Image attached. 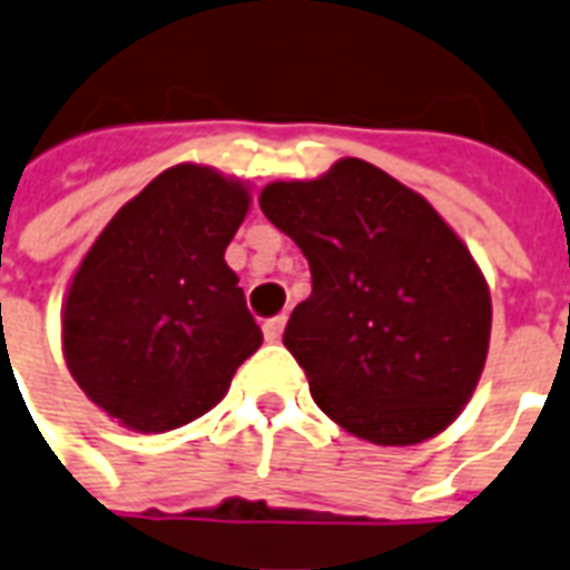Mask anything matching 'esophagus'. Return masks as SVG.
I'll return each instance as SVG.
<instances>
[{
	"label": "esophagus",
	"instance_id": "obj_1",
	"mask_svg": "<svg viewBox=\"0 0 570 570\" xmlns=\"http://www.w3.org/2000/svg\"><path fill=\"white\" fill-rule=\"evenodd\" d=\"M282 331H285V315H276V318L264 321V340L267 342H279Z\"/></svg>",
	"mask_w": 570,
	"mask_h": 570
}]
</instances>
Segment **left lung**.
<instances>
[{
	"mask_svg": "<svg viewBox=\"0 0 570 570\" xmlns=\"http://www.w3.org/2000/svg\"><path fill=\"white\" fill-rule=\"evenodd\" d=\"M261 209L309 261L285 348L321 412L375 444H417L460 414L490 348V291L426 200L363 158L269 183Z\"/></svg>",
	"mask_w": 570,
	"mask_h": 570,
	"instance_id": "8db88e82",
	"label": "left lung"
}]
</instances>
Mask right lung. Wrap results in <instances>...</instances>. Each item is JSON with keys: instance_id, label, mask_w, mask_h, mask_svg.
<instances>
[{"instance_id": "add662e5", "label": "right lung", "mask_w": 570, "mask_h": 570, "mask_svg": "<svg viewBox=\"0 0 570 570\" xmlns=\"http://www.w3.org/2000/svg\"><path fill=\"white\" fill-rule=\"evenodd\" d=\"M249 191L198 165L158 174L98 234L62 315L80 391L131 430L209 412L261 345L225 249Z\"/></svg>"}]
</instances>
